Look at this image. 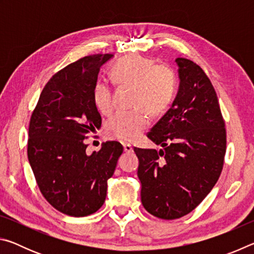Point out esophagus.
I'll use <instances>...</instances> for the list:
<instances>
[{"label":"esophagus","mask_w":254,"mask_h":254,"mask_svg":"<svg viewBox=\"0 0 254 254\" xmlns=\"http://www.w3.org/2000/svg\"><path fill=\"white\" fill-rule=\"evenodd\" d=\"M123 148H124V151H126V152H132L133 151V147L130 143H124Z\"/></svg>","instance_id":"obj_1"}]
</instances>
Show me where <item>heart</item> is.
Listing matches in <instances>:
<instances>
[{
  "instance_id": "1",
  "label": "heart",
  "mask_w": 254,
  "mask_h": 254,
  "mask_svg": "<svg viewBox=\"0 0 254 254\" xmlns=\"http://www.w3.org/2000/svg\"><path fill=\"white\" fill-rule=\"evenodd\" d=\"M112 78L118 84L134 85L132 110H120L106 124L109 136L133 141L141 135L150 123L149 112H160L168 106L175 93V75L171 68L156 65L153 59L140 55H127L112 67ZM93 100L97 110L109 114L114 107L113 88L109 81L100 79L93 89Z\"/></svg>"
}]
</instances>
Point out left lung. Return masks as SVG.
<instances>
[{
  "mask_svg": "<svg viewBox=\"0 0 254 254\" xmlns=\"http://www.w3.org/2000/svg\"><path fill=\"white\" fill-rule=\"evenodd\" d=\"M179 89L148 137L162 149L134 148L141 201L153 216L176 220L198 206L220 178L226 151L225 122L204 70L177 58Z\"/></svg>",
  "mask_w": 254,
  "mask_h": 254,
  "instance_id": "left-lung-1",
  "label": "left lung"
}]
</instances>
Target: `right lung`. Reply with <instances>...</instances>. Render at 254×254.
Listing matches in <instances>:
<instances>
[{
  "label": "right lung",
  "mask_w": 254,
  "mask_h": 254,
  "mask_svg": "<svg viewBox=\"0 0 254 254\" xmlns=\"http://www.w3.org/2000/svg\"><path fill=\"white\" fill-rule=\"evenodd\" d=\"M111 54L86 56L63 68L42 89L29 124L28 159L41 194L59 212L81 217L104 204L107 179L123 152L107 141L86 153L85 139L101 127L93 89Z\"/></svg>",
  "instance_id": "add662e5"
}]
</instances>
